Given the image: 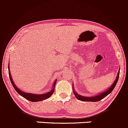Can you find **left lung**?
Masks as SVG:
<instances>
[{"label":"left lung","instance_id":"8db88e82","mask_svg":"<svg viewBox=\"0 0 128 128\" xmlns=\"http://www.w3.org/2000/svg\"><path fill=\"white\" fill-rule=\"evenodd\" d=\"M119 74H120V70L118 71V74H117V78H116V79L114 81V82L112 84V86H111V87L109 88L107 90L105 91L104 92H101L99 94L97 95L96 96H92V97H86V96H80V95L78 94L76 92H73L74 96L76 98V99L80 100L83 101V102H98V101H100V100L104 99V98H105L106 96H108L110 93H111V92L114 90V87L116 86V85L117 84V81L118 80V78H119Z\"/></svg>","mask_w":128,"mask_h":128}]
</instances>
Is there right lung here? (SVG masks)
Segmentation results:
<instances>
[{"mask_svg": "<svg viewBox=\"0 0 128 128\" xmlns=\"http://www.w3.org/2000/svg\"><path fill=\"white\" fill-rule=\"evenodd\" d=\"M8 71H9V76H10V80H11V82L12 84V86H14V89L16 90V92H17L20 95H21L22 96H23V98H25L27 100H28L29 101H31V102H38V101H42L43 100L48 99V98H50L53 93L54 92V87H55V86L56 84V80L54 84V86H53V88L52 90L50 92H47L46 94H31V93H27V92H24L20 90L14 84V82H13L12 78H11V74H10V69H9V66H8Z\"/></svg>", "mask_w": 128, "mask_h": 128, "instance_id": "right-lung-1", "label": "right lung"}]
</instances>
